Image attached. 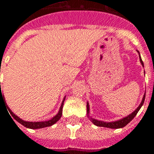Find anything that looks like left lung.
Segmentation results:
<instances>
[{
    "mask_svg": "<svg viewBox=\"0 0 154 154\" xmlns=\"http://www.w3.org/2000/svg\"><path fill=\"white\" fill-rule=\"evenodd\" d=\"M139 59H140V63H142V65L143 66V63L141 57H139ZM144 100H145V95L143 97V100L141 101V103L139 106V107L136 109L133 113H131L129 116H126L123 119H119V120H117V121H114V122H104V121H100V120H97V119H91V120L92 121L95 125L99 126V127H106V128H110V129H119V128H123L125 125H127L131 120H132L135 116L137 115V113L139 112V110H140V108L142 107V106L143 105V102H144ZM87 113H89V105L87 103Z\"/></svg>",
    "mask_w": 154,
    "mask_h": 154,
    "instance_id": "obj_1",
    "label": "left lung"
}]
</instances>
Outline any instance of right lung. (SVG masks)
I'll list each match as a JSON object with an SVG mask.
<instances>
[{"label":"right lung","mask_w":154,"mask_h":154,"mask_svg":"<svg viewBox=\"0 0 154 154\" xmlns=\"http://www.w3.org/2000/svg\"><path fill=\"white\" fill-rule=\"evenodd\" d=\"M1 98H2L3 100L5 101L4 96L2 97V89H1V82H0V99ZM64 100H65V98H64ZM64 100H63V103H62V105H61L60 110H59V111H58V113L54 116L53 119H49V120H48V121H43V122H28V121H25V120H23V119H21L20 118H19L18 116H15V114L13 113L11 110H10V108L7 107V106H6V107H7V110H8L9 113L11 115L12 117H13L16 121H18L19 123H20L22 125H24L25 127H26V128H29V129H42V128H45V127H48V126L53 125H54V124L57 122V121L59 120V119L61 118V116H62V112H63V106ZM5 105H6V104H5Z\"/></svg>","instance_id":"right-lung-1"}]
</instances>
